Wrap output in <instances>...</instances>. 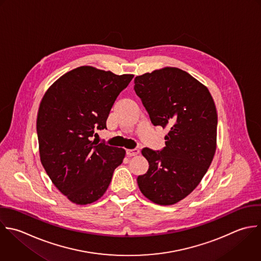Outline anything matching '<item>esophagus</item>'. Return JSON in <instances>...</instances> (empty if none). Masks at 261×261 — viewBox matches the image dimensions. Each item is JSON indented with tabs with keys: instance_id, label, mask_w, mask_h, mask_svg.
I'll return each mask as SVG.
<instances>
[{
	"instance_id": "34e87169",
	"label": "esophagus",
	"mask_w": 261,
	"mask_h": 261,
	"mask_svg": "<svg viewBox=\"0 0 261 261\" xmlns=\"http://www.w3.org/2000/svg\"><path fill=\"white\" fill-rule=\"evenodd\" d=\"M126 153L128 156H134V155H137L139 153V149L137 148H133V149H127L126 150Z\"/></svg>"
}]
</instances>
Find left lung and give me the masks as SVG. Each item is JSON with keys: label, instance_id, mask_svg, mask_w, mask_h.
Returning <instances> with one entry per match:
<instances>
[{"label": "left lung", "instance_id": "8db88e82", "mask_svg": "<svg viewBox=\"0 0 261 261\" xmlns=\"http://www.w3.org/2000/svg\"><path fill=\"white\" fill-rule=\"evenodd\" d=\"M134 83L151 123L169 128L162 150H141L149 168L137 177V183L150 201L172 205L198 186L213 162L217 148L216 105L208 89L179 68L145 73Z\"/></svg>", "mask_w": 261, "mask_h": 261}]
</instances>
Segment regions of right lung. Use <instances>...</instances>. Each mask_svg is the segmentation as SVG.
Wrapping results in <instances>:
<instances>
[{
  "label": "right lung",
  "instance_id": "right-lung-1",
  "mask_svg": "<svg viewBox=\"0 0 261 261\" xmlns=\"http://www.w3.org/2000/svg\"><path fill=\"white\" fill-rule=\"evenodd\" d=\"M134 75H116L90 66L60 77L43 95L36 120L40 162L54 185L73 203L84 205L107 191L125 149L97 143L96 130Z\"/></svg>",
  "mask_w": 261,
  "mask_h": 261
}]
</instances>
